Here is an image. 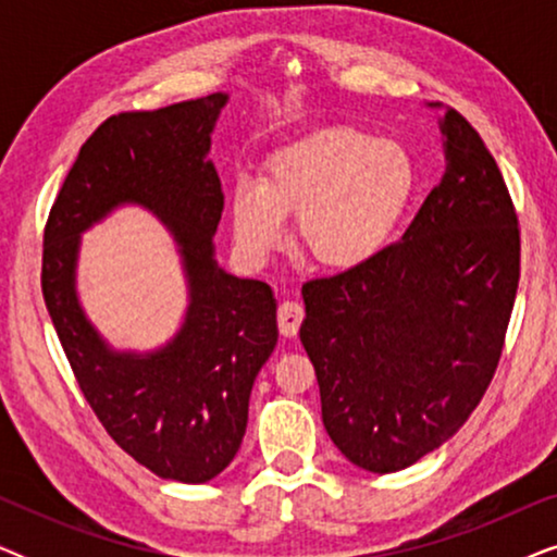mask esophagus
Instances as JSON below:
<instances>
[{
	"label": "esophagus",
	"mask_w": 557,
	"mask_h": 557,
	"mask_svg": "<svg viewBox=\"0 0 557 557\" xmlns=\"http://www.w3.org/2000/svg\"><path fill=\"white\" fill-rule=\"evenodd\" d=\"M301 319H304L301 304L299 301H284L278 307V332L284 334V337H296Z\"/></svg>",
	"instance_id": "esophagus-1"
}]
</instances>
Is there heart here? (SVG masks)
<instances>
[{"label":"heart","mask_w":557,"mask_h":557,"mask_svg":"<svg viewBox=\"0 0 557 557\" xmlns=\"http://www.w3.org/2000/svg\"><path fill=\"white\" fill-rule=\"evenodd\" d=\"M416 187L400 144L355 128H317L265 159L261 182L231 189L233 233L250 261H263L294 218V240L326 271H355L387 246Z\"/></svg>","instance_id":"1"}]
</instances>
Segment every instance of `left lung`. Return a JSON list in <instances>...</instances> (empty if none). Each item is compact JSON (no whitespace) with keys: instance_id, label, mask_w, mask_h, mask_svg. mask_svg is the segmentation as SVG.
I'll return each mask as SVG.
<instances>
[{"instance_id":"left-lung-1","label":"left lung","mask_w":557,"mask_h":557,"mask_svg":"<svg viewBox=\"0 0 557 557\" xmlns=\"http://www.w3.org/2000/svg\"><path fill=\"white\" fill-rule=\"evenodd\" d=\"M438 128L444 177L403 240L301 288L324 429L375 474L408 469L467 423L520 281V227L497 162L459 111L446 109Z\"/></svg>"}]
</instances>
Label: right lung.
<instances>
[{
  "label": "right lung",
  "instance_id": "right-lung-1",
  "mask_svg": "<svg viewBox=\"0 0 557 557\" xmlns=\"http://www.w3.org/2000/svg\"><path fill=\"white\" fill-rule=\"evenodd\" d=\"M225 103L212 94L106 119L45 227L42 296L83 395L128 456L182 484L210 482L235 459L256 375L278 342L271 286L215 261L223 189L208 154ZM126 203L171 231L188 281L181 330L149 354L111 348L77 299L79 235Z\"/></svg>",
  "mask_w": 557,
  "mask_h": 557
}]
</instances>
